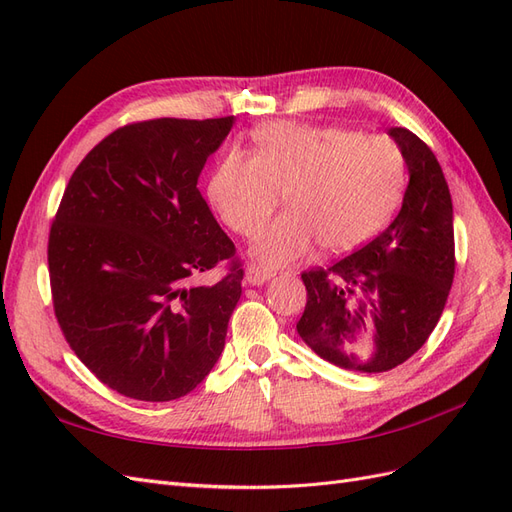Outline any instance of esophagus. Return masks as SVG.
<instances>
[{
	"mask_svg": "<svg viewBox=\"0 0 512 512\" xmlns=\"http://www.w3.org/2000/svg\"><path fill=\"white\" fill-rule=\"evenodd\" d=\"M271 277H275V273L267 267H260V265H250L245 271V282L252 284V286H262L267 284Z\"/></svg>",
	"mask_w": 512,
	"mask_h": 512,
	"instance_id": "34e87169",
	"label": "esophagus"
}]
</instances>
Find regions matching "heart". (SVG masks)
Returning a JSON list of instances; mask_svg holds the SVG:
<instances>
[{"label":"heart","instance_id":"heart-1","mask_svg":"<svg viewBox=\"0 0 512 512\" xmlns=\"http://www.w3.org/2000/svg\"><path fill=\"white\" fill-rule=\"evenodd\" d=\"M254 141L256 156L235 149L218 164L209 198L232 230L252 237L286 194L290 211L254 245L269 265L299 260L316 243L331 254L354 250L386 224L404 190V158L384 136L267 123Z\"/></svg>","mask_w":512,"mask_h":512}]
</instances>
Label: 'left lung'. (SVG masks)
<instances>
[{
    "label": "left lung",
    "mask_w": 512,
    "mask_h": 512,
    "mask_svg": "<svg viewBox=\"0 0 512 512\" xmlns=\"http://www.w3.org/2000/svg\"><path fill=\"white\" fill-rule=\"evenodd\" d=\"M389 136L410 173L395 220L331 267L301 273V339L324 361L359 374H382L421 350L455 277L453 200L442 168L410 130L391 128Z\"/></svg>",
    "instance_id": "1"
}]
</instances>
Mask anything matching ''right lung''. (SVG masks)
<instances>
[{"label":"right lung","mask_w":512,"mask_h":512,"mask_svg":"<svg viewBox=\"0 0 512 512\" xmlns=\"http://www.w3.org/2000/svg\"><path fill=\"white\" fill-rule=\"evenodd\" d=\"M235 117L149 119L76 166L49 235L55 316L108 389L141 401L194 391L218 363L243 267L196 183ZM224 261L213 287L191 277Z\"/></svg>","instance_id":"1"}]
</instances>
